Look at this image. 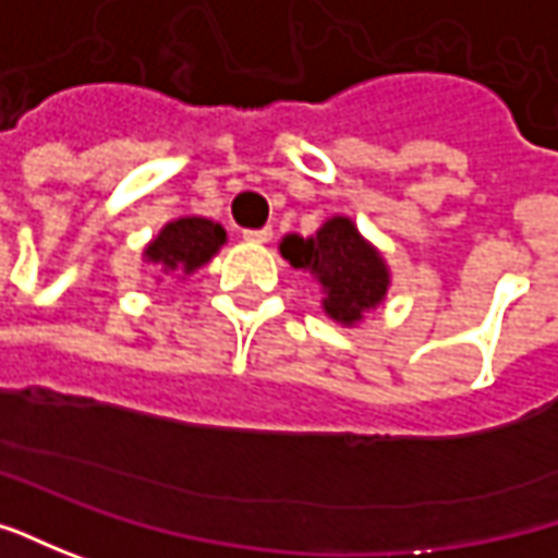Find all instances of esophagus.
I'll list each match as a JSON object with an SVG mask.
<instances>
[{"instance_id": "esophagus-1", "label": "esophagus", "mask_w": 558, "mask_h": 558, "mask_svg": "<svg viewBox=\"0 0 558 558\" xmlns=\"http://www.w3.org/2000/svg\"><path fill=\"white\" fill-rule=\"evenodd\" d=\"M243 241L268 243V241H271V228H256V231H243Z\"/></svg>"}]
</instances>
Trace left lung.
<instances>
[{
    "mask_svg": "<svg viewBox=\"0 0 558 558\" xmlns=\"http://www.w3.org/2000/svg\"><path fill=\"white\" fill-rule=\"evenodd\" d=\"M280 256L308 271L320 287V308L342 327H355L367 312L383 305L392 271L383 253L367 241L349 216H330L312 238L287 234Z\"/></svg>",
    "mask_w": 558,
    "mask_h": 558,
    "instance_id": "obj_1",
    "label": "left lung"
}]
</instances>
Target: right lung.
I'll return each instance as SVG.
<instances>
[{
    "label": "right lung",
    "mask_w": 558,
    "mask_h": 558,
    "mask_svg": "<svg viewBox=\"0 0 558 558\" xmlns=\"http://www.w3.org/2000/svg\"><path fill=\"white\" fill-rule=\"evenodd\" d=\"M228 241L219 221L203 219V216H182V219L166 221L160 234L145 246V262L154 265L160 275H175L184 280L203 268Z\"/></svg>",
    "instance_id": "obj_1"
}]
</instances>
